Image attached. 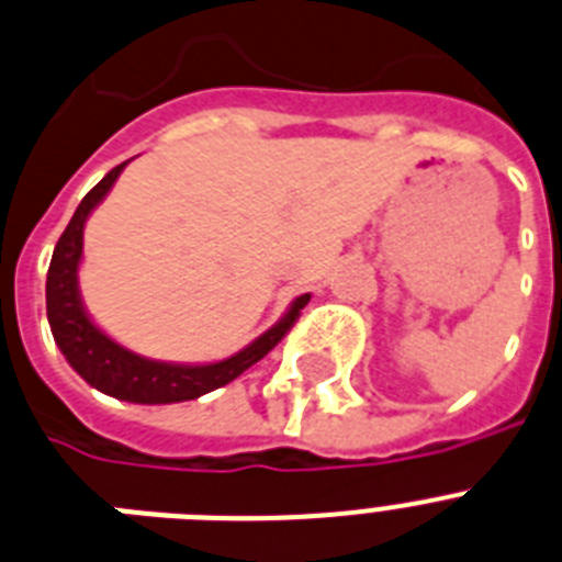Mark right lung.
I'll use <instances>...</instances> for the list:
<instances>
[{"mask_svg": "<svg viewBox=\"0 0 562 562\" xmlns=\"http://www.w3.org/2000/svg\"><path fill=\"white\" fill-rule=\"evenodd\" d=\"M127 165V161H124ZM124 165L113 167L99 184L90 190L81 204L76 207L74 218L65 227L61 238L56 241L47 270V321H50L53 340L59 344L67 363L79 372L90 386H95L104 395H113L119 401L131 404H179V401H193V397L207 395L224 383L235 381L244 369L258 363L263 355L276 347L299 321L301 310L306 306L310 295L292 301L290 313L270 327L261 338H256L247 349L235 352L233 358H224L218 363H204V367H181V363L147 361L131 349L119 347L102 329L88 318L79 299V261H81V235L85 222L93 213V207L108 195L113 181Z\"/></svg>", "mask_w": 562, "mask_h": 562, "instance_id": "right-lung-1", "label": "right lung"}]
</instances>
